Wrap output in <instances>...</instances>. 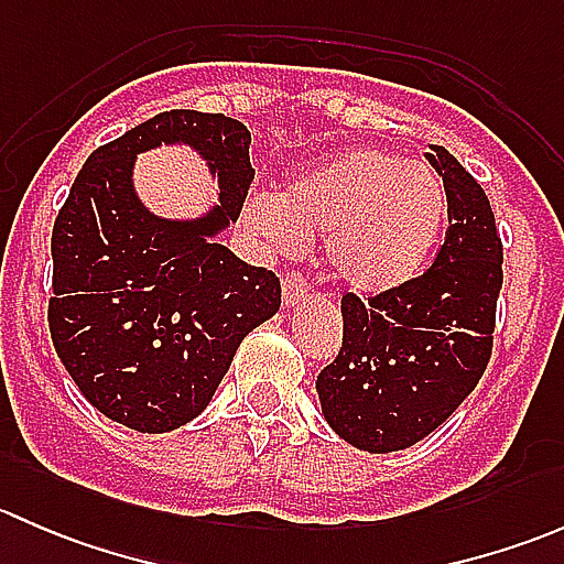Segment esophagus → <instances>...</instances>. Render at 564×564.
Masks as SVG:
<instances>
[{"mask_svg": "<svg viewBox=\"0 0 564 564\" xmlns=\"http://www.w3.org/2000/svg\"><path fill=\"white\" fill-rule=\"evenodd\" d=\"M281 300H283V308H303L308 303V283L300 278V272H289L281 283Z\"/></svg>", "mask_w": 564, "mask_h": 564, "instance_id": "esophagus-1", "label": "esophagus"}]
</instances>
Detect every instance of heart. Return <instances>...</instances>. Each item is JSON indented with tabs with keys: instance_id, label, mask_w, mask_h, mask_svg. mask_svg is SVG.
<instances>
[{
	"instance_id": "obj_1",
	"label": "heart",
	"mask_w": 564,
	"mask_h": 564,
	"mask_svg": "<svg viewBox=\"0 0 564 564\" xmlns=\"http://www.w3.org/2000/svg\"><path fill=\"white\" fill-rule=\"evenodd\" d=\"M447 209V187L434 169L362 147L292 176L278 198H248L242 226L267 256H300L308 237L324 235L335 281L379 297L429 264Z\"/></svg>"
}]
</instances>
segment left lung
<instances>
[{
  "label": "left lung",
  "instance_id": "obj_1",
  "mask_svg": "<svg viewBox=\"0 0 564 564\" xmlns=\"http://www.w3.org/2000/svg\"><path fill=\"white\" fill-rule=\"evenodd\" d=\"M451 229L429 272L390 294L340 300L344 344L316 377L329 429L366 453L406 451L466 401L491 357L502 240L475 176L431 147Z\"/></svg>",
  "mask_w": 564,
  "mask_h": 564
}]
</instances>
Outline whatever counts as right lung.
<instances>
[{
	"mask_svg": "<svg viewBox=\"0 0 564 564\" xmlns=\"http://www.w3.org/2000/svg\"><path fill=\"white\" fill-rule=\"evenodd\" d=\"M196 151L219 202L193 219L143 204L134 158ZM250 133L224 113L163 111L89 155L51 235L48 327L62 366L108 420L166 434L207 409L237 346L281 308V283L218 237L240 218Z\"/></svg>",
	"mask_w": 564,
	"mask_h": 564,
	"instance_id": "obj_1",
	"label": "right lung"
}]
</instances>
